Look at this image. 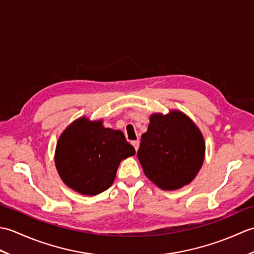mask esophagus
<instances>
[{"label": "esophagus", "mask_w": 254, "mask_h": 254, "mask_svg": "<svg viewBox=\"0 0 254 254\" xmlns=\"http://www.w3.org/2000/svg\"><path fill=\"white\" fill-rule=\"evenodd\" d=\"M132 145L134 146V148H135V150H137L138 147H139V141H138V139H136V141H133Z\"/></svg>", "instance_id": "obj_1"}]
</instances>
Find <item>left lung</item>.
<instances>
[{
	"instance_id": "left-lung-1",
	"label": "left lung",
	"mask_w": 254,
	"mask_h": 254,
	"mask_svg": "<svg viewBox=\"0 0 254 254\" xmlns=\"http://www.w3.org/2000/svg\"><path fill=\"white\" fill-rule=\"evenodd\" d=\"M204 155L202 133L180 111L150 117L137 150L144 174L163 190L190 183L201 169Z\"/></svg>"
}]
</instances>
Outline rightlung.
<instances>
[{
    "mask_svg": "<svg viewBox=\"0 0 254 254\" xmlns=\"http://www.w3.org/2000/svg\"><path fill=\"white\" fill-rule=\"evenodd\" d=\"M133 155L135 149L121 131L80 118L59 138L56 166L67 187L84 195H96L112 186L121 160Z\"/></svg>",
    "mask_w": 254,
    "mask_h": 254,
    "instance_id": "obj_1",
    "label": "right lung"
}]
</instances>
